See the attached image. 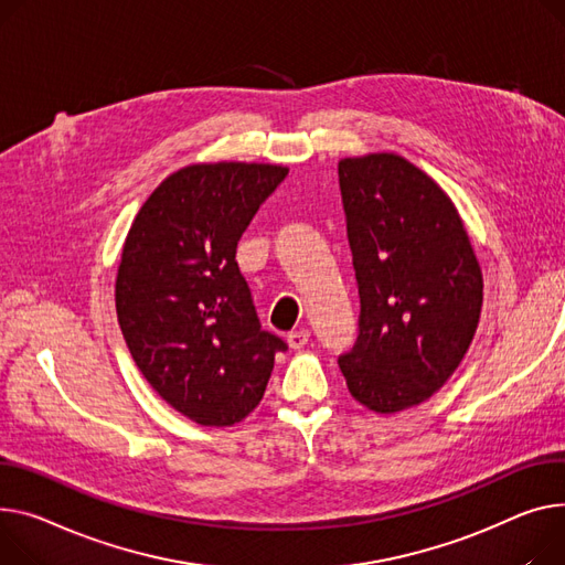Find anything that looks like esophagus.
<instances>
[{
  "label": "esophagus",
  "instance_id": "obj_1",
  "mask_svg": "<svg viewBox=\"0 0 565 565\" xmlns=\"http://www.w3.org/2000/svg\"><path fill=\"white\" fill-rule=\"evenodd\" d=\"M309 335H311L309 329H295L288 333V345L292 350H302L309 343Z\"/></svg>",
  "mask_w": 565,
  "mask_h": 565
}]
</instances>
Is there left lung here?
<instances>
[{
	"label": "left lung",
	"instance_id": "left-lung-1",
	"mask_svg": "<svg viewBox=\"0 0 565 565\" xmlns=\"http://www.w3.org/2000/svg\"><path fill=\"white\" fill-rule=\"evenodd\" d=\"M338 183L361 309L338 365L356 402L395 413L459 367L481 313V270L455 204L406 159H343Z\"/></svg>",
	"mask_w": 565,
	"mask_h": 565
}]
</instances>
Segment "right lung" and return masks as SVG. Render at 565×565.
Returning a JSON list of instances; mask_svg holds the SVG:
<instances>
[{
    "label": "right lung",
    "instance_id": "add662e5",
    "mask_svg": "<svg viewBox=\"0 0 565 565\" xmlns=\"http://www.w3.org/2000/svg\"><path fill=\"white\" fill-rule=\"evenodd\" d=\"M288 177L281 166L206 163L170 174L138 211L116 309L142 377L198 425L241 423L288 345L260 327L236 247Z\"/></svg>",
    "mask_w": 565,
    "mask_h": 565
}]
</instances>
